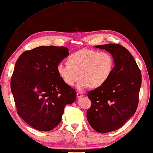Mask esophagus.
I'll use <instances>...</instances> for the list:
<instances>
[{
	"instance_id": "obj_1",
	"label": "esophagus",
	"mask_w": 153,
	"mask_h": 153,
	"mask_svg": "<svg viewBox=\"0 0 153 153\" xmlns=\"http://www.w3.org/2000/svg\"><path fill=\"white\" fill-rule=\"evenodd\" d=\"M83 97V94L81 93H79V92H77V97L79 98H81Z\"/></svg>"
}]
</instances>
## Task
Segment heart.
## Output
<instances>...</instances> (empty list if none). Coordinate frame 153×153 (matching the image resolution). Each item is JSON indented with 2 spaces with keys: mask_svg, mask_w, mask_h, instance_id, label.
I'll return each mask as SVG.
<instances>
[{
  "mask_svg": "<svg viewBox=\"0 0 153 153\" xmlns=\"http://www.w3.org/2000/svg\"><path fill=\"white\" fill-rule=\"evenodd\" d=\"M68 62L59 64V75L70 86H73L81 77L82 79L77 85L79 89L101 87L107 82L114 68V59L108 51L81 49L72 53Z\"/></svg>",
  "mask_w": 153,
  "mask_h": 153,
  "instance_id": "heart-1",
  "label": "heart"
}]
</instances>
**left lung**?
Wrapping results in <instances>:
<instances>
[{"mask_svg": "<svg viewBox=\"0 0 153 153\" xmlns=\"http://www.w3.org/2000/svg\"><path fill=\"white\" fill-rule=\"evenodd\" d=\"M113 55L115 66L105 84L88 93L91 101L87 119L99 133L120 128L136 112L141 85V74L129 51L119 44L96 45Z\"/></svg>", "mask_w": 153, "mask_h": 153, "instance_id": "1", "label": "left lung"}]
</instances>
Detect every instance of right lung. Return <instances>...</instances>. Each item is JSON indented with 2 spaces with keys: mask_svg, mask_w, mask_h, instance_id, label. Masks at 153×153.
Returning a JSON list of instances; mask_svg holds the SVG:
<instances>
[{
  "mask_svg": "<svg viewBox=\"0 0 153 153\" xmlns=\"http://www.w3.org/2000/svg\"><path fill=\"white\" fill-rule=\"evenodd\" d=\"M68 51L65 47L40 46L23 53L14 67L10 85L17 113L38 130L55 128L65 105L76 100V91L57 72Z\"/></svg>",
  "mask_w": 153,
  "mask_h": 153,
  "instance_id": "1",
  "label": "right lung"
}]
</instances>
